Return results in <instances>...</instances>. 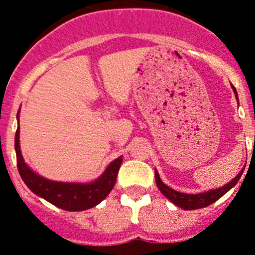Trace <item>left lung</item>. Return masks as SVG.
Here are the masks:
<instances>
[{"mask_svg": "<svg viewBox=\"0 0 255 255\" xmlns=\"http://www.w3.org/2000/svg\"><path fill=\"white\" fill-rule=\"evenodd\" d=\"M235 91L236 97L238 96L237 91H236V87L233 85H231ZM244 168L239 171V174L235 177L233 180H231L228 184H226L225 186L220 187V189L215 190H208L206 192H202V194H184V192H179L173 190L171 187L166 186L163 181H161L160 176H159L158 171L155 170V182L158 189L160 190L161 194L166 197V199L170 200L173 204H175L176 206L184 208V210H197V208L207 207L208 205L213 204V202L217 201L218 199L223 196L226 192L230 191L233 186L239 181L242 174H243Z\"/></svg>", "mask_w": 255, "mask_h": 255, "instance_id": "obj_1", "label": "left lung"}]
</instances>
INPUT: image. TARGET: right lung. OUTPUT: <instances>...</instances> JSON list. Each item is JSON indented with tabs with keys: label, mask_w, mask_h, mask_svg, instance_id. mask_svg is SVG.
Masks as SVG:
<instances>
[{
	"label": "right lung",
	"mask_w": 255,
	"mask_h": 255,
	"mask_svg": "<svg viewBox=\"0 0 255 255\" xmlns=\"http://www.w3.org/2000/svg\"><path fill=\"white\" fill-rule=\"evenodd\" d=\"M19 113V111H18ZM18 117V116H17ZM14 149L17 155V166L24 184L37 196L43 197L54 206L65 211H84L95 207L107 197L116 184L118 170L122 164V156L113 160L101 176L92 182H60L48 180L38 175L25 164L20 153L19 127L14 137Z\"/></svg>",
	"instance_id": "add662e5"
}]
</instances>
